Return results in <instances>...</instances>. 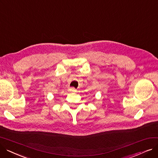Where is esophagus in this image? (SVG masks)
<instances>
[{
    "mask_svg": "<svg viewBox=\"0 0 158 158\" xmlns=\"http://www.w3.org/2000/svg\"><path fill=\"white\" fill-rule=\"evenodd\" d=\"M76 89H75L74 88H70L69 89V92H76Z\"/></svg>",
    "mask_w": 158,
    "mask_h": 158,
    "instance_id": "esophagus-1",
    "label": "esophagus"
}]
</instances>
